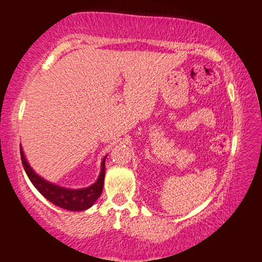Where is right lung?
<instances>
[{
  "mask_svg": "<svg viewBox=\"0 0 262 262\" xmlns=\"http://www.w3.org/2000/svg\"><path fill=\"white\" fill-rule=\"evenodd\" d=\"M19 151H21L23 168H25L27 175H28L29 180L35 186V188L43 195L47 200H49L55 206L68 210H73V212H80V210H85L88 209L89 207H92L94 205V202L100 198L101 193H102L104 174H106L104 161H106L107 156H104L102 160V163H101V173L95 183H93L92 186L87 187V188L68 189L63 188V187L54 185V183H50L45 180V179H42L41 177H38V175L31 169L29 163L27 162L25 154H23L22 147H19Z\"/></svg>",
  "mask_w": 262,
  "mask_h": 262,
  "instance_id": "add662e5",
  "label": "right lung"
}]
</instances>
